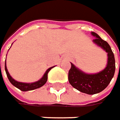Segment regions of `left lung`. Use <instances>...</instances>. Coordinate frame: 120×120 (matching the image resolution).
<instances>
[{
  "label": "left lung",
  "instance_id": "left-lung-1",
  "mask_svg": "<svg viewBox=\"0 0 120 120\" xmlns=\"http://www.w3.org/2000/svg\"><path fill=\"white\" fill-rule=\"evenodd\" d=\"M91 35L95 38L93 42L107 53L106 67L99 72L88 74L71 63V69L68 75L69 82L73 88L89 95L96 94L104 90L110 83L115 72V59L110 45L96 32H91Z\"/></svg>",
  "mask_w": 120,
  "mask_h": 120
}]
</instances>
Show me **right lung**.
I'll return each instance as SVG.
<instances>
[{"instance_id":"right-lung-1","label":"right lung","mask_w":120,"mask_h":120,"mask_svg":"<svg viewBox=\"0 0 120 120\" xmlns=\"http://www.w3.org/2000/svg\"><path fill=\"white\" fill-rule=\"evenodd\" d=\"M55 67V66H54ZM54 67H51L50 68H48L45 72L44 73L43 76L40 78V79L36 82H30V83H27V82H18L16 80H15L14 78L10 75L6 67V61H5V70H6V75L8 78V80L10 81V82L14 86H15L16 88H19V90H21L22 91H28V90H35L37 88H39L40 87H42L43 85H44L48 80V73L49 72V71L53 68Z\"/></svg>"}]
</instances>
